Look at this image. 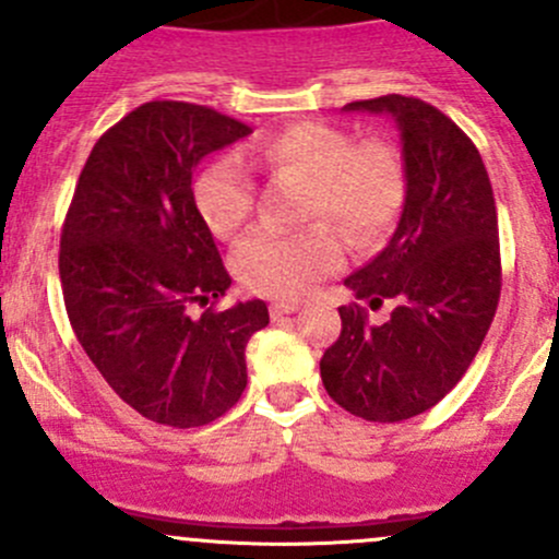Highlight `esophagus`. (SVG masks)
Instances as JSON below:
<instances>
[{
	"instance_id": "esophagus-1",
	"label": "esophagus",
	"mask_w": 559,
	"mask_h": 559,
	"mask_svg": "<svg viewBox=\"0 0 559 559\" xmlns=\"http://www.w3.org/2000/svg\"><path fill=\"white\" fill-rule=\"evenodd\" d=\"M297 311H300V302L295 300H275L273 306H270V316H273V319H284V316H292Z\"/></svg>"
}]
</instances>
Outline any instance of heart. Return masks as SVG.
<instances>
[{"instance_id":"heart-1","label":"heart","mask_w":559,"mask_h":559,"mask_svg":"<svg viewBox=\"0 0 559 559\" xmlns=\"http://www.w3.org/2000/svg\"><path fill=\"white\" fill-rule=\"evenodd\" d=\"M246 162L308 180L306 216L330 218L357 246L381 238L403 205V165L389 145H357L343 129L306 121L202 167L194 180L197 211L222 238L238 233L253 211ZM341 264L343 243L326 224L300 235L253 229L233 253L235 275L248 289L286 300L308 295Z\"/></svg>"}]
</instances>
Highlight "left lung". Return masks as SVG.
<instances>
[{"instance_id": "left-lung-1", "label": "left lung", "mask_w": 559, "mask_h": 559, "mask_svg": "<svg viewBox=\"0 0 559 559\" xmlns=\"http://www.w3.org/2000/svg\"><path fill=\"white\" fill-rule=\"evenodd\" d=\"M392 118L403 145L405 200L373 262L343 284L384 324L343 306L341 337L321 357L326 394L368 421H403L447 397L471 368L500 300L492 183L476 145L438 107L389 94L343 107Z\"/></svg>"}]
</instances>
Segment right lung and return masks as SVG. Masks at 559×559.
<instances>
[{
    "label": "right lung",
    "mask_w": 559,
    "mask_h": 559,
    "mask_svg": "<svg viewBox=\"0 0 559 559\" xmlns=\"http://www.w3.org/2000/svg\"><path fill=\"white\" fill-rule=\"evenodd\" d=\"M246 134L211 107L140 105L97 140L61 229V289L83 352L123 403L180 430L238 403L248 337L270 324L262 300L191 316L233 284L191 175Z\"/></svg>",
    "instance_id": "obj_1"
}]
</instances>
